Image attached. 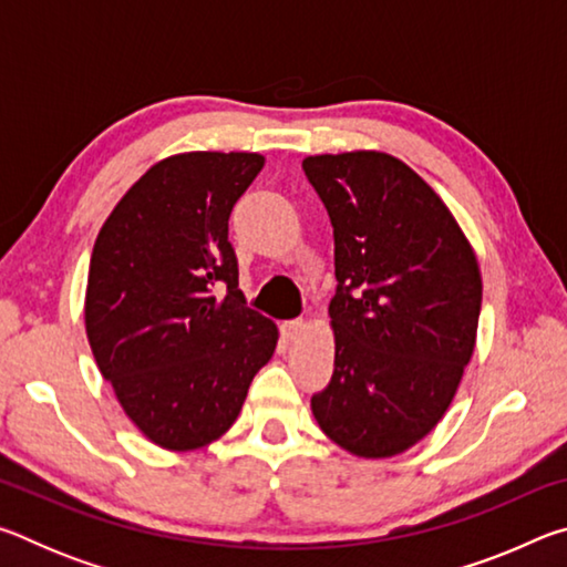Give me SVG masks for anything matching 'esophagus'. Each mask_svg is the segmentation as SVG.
<instances>
[{
    "instance_id": "esophagus-1",
    "label": "esophagus",
    "mask_w": 567,
    "mask_h": 567,
    "mask_svg": "<svg viewBox=\"0 0 567 567\" xmlns=\"http://www.w3.org/2000/svg\"><path fill=\"white\" fill-rule=\"evenodd\" d=\"M305 330V322L302 320H285L280 324V332L285 340H297V334H300Z\"/></svg>"
}]
</instances>
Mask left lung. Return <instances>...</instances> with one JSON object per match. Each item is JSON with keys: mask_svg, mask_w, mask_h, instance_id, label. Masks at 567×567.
<instances>
[{"mask_svg": "<svg viewBox=\"0 0 567 567\" xmlns=\"http://www.w3.org/2000/svg\"><path fill=\"white\" fill-rule=\"evenodd\" d=\"M302 169L330 215L338 277L334 372L312 415L352 455H400L445 415L473 358L477 257L435 189L398 157L315 155Z\"/></svg>", "mask_w": 567, "mask_h": 567, "instance_id": "left-lung-1", "label": "left lung"}]
</instances>
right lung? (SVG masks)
Instances as JSON below:
<instances>
[{"label":"right lung","instance_id":"obj_1","mask_svg":"<svg viewBox=\"0 0 567 567\" xmlns=\"http://www.w3.org/2000/svg\"><path fill=\"white\" fill-rule=\"evenodd\" d=\"M265 167L257 152H185L127 189L92 249L84 328L142 435L197 450L237 420L277 328L249 310L229 213Z\"/></svg>","mask_w":567,"mask_h":567}]
</instances>
